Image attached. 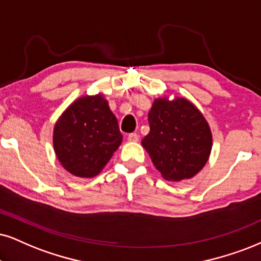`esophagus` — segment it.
Listing matches in <instances>:
<instances>
[{
    "mask_svg": "<svg viewBox=\"0 0 261 261\" xmlns=\"http://www.w3.org/2000/svg\"><path fill=\"white\" fill-rule=\"evenodd\" d=\"M127 139L128 141H133V143H136V141L139 140V136H138L137 133H130L127 136Z\"/></svg>",
    "mask_w": 261,
    "mask_h": 261,
    "instance_id": "34e87169",
    "label": "esophagus"
}]
</instances>
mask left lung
<instances>
[{
  "mask_svg": "<svg viewBox=\"0 0 261 261\" xmlns=\"http://www.w3.org/2000/svg\"><path fill=\"white\" fill-rule=\"evenodd\" d=\"M149 134L141 141L166 180L180 181L203 168L212 150L211 128L185 98H159L149 112Z\"/></svg>",
  "mask_w": 261,
  "mask_h": 261,
  "instance_id": "1",
  "label": "left lung"
}]
</instances>
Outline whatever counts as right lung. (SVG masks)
I'll return each mask as SVG.
<instances>
[{"instance_id":"add662e5","label":"right lung","mask_w":261,"mask_h":261,"mask_svg":"<svg viewBox=\"0 0 261 261\" xmlns=\"http://www.w3.org/2000/svg\"><path fill=\"white\" fill-rule=\"evenodd\" d=\"M122 143L117 118L101 94L72 102L53 132V145L62 166L80 178L98 175Z\"/></svg>"}]
</instances>
